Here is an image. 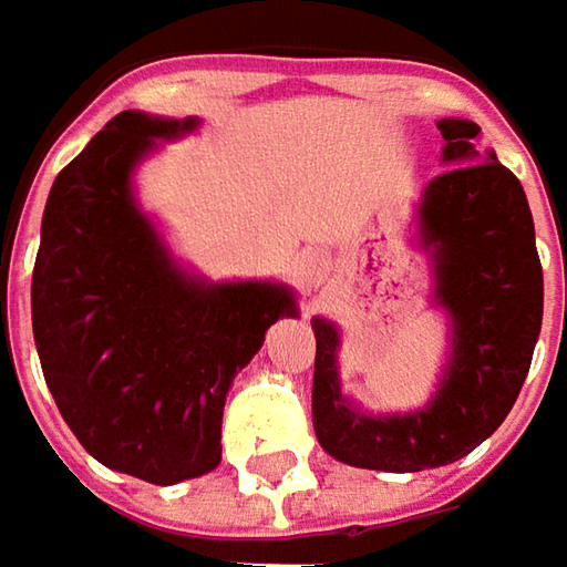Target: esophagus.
<instances>
[{
  "label": "esophagus",
  "instance_id": "esophagus-1",
  "mask_svg": "<svg viewBox=\"0 0 567 567\" xmlns=\"http://www.w3.org/2000/svg\"><path fill=\"white\" fill-rule=\"evenodd\" d=\"M309 277H321V265H316V261H312V265H309Z\"/></svg>",
  "mask_w": 567,
  "mask_h": 567
}]
</instances>
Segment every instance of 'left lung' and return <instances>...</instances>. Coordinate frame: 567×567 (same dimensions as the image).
<instances>
[{"label":"left lung","instance_id":"left-lung-1","mask_svg":"<svg viewBox=\"0 0 567 567\" xmlns=\"http://www.w3.org/2000/svg\"><path fill=\"white\" fill-rule=\"evenodd\" d=\"M445 161L425 186L423 246L435 255L439 302L454 324L445 381L420 413L365 416L340 394L338 328L316 318L312 423L321 447L343 464L384 473L454 464L483 445L530 372L543 324V265L524 186L495 154L480 157V125L442 120Z\"/></svg>","mask_w":567,"mask_h":567}]
</instances>
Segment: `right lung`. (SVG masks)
<instances>
[{
    "instance_id": "right-lung-1",
    "label": "right lung",
    "mask_w": 567,
    "mask_h": 567,
    "mask_svg": "<svg viewBox=\"0 0 567 567\" xmlns=\"http://www.w3.org/2000/svg\"><path fill=\"white\" fill-rule=\"evenodd\" d=\"M195 128L125 110L55 176L31 277L43 379L103 467L169 486L220 464L233 375L296 299L277 284H198L132 202L154 138Z\"/></svg>"
}]
</instances>
